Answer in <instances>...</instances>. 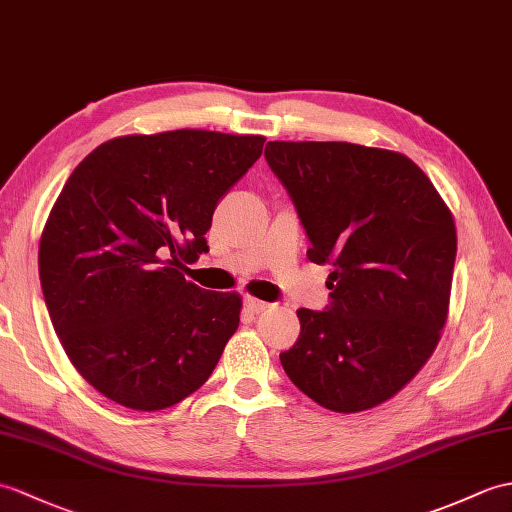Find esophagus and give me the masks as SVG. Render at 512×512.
<instances>
[{"mask_svg":"<svg viewBox=\"0 0 512 512\" xmlns=\"http://www.w3.org/2000/svg\"><path fill=\"white\" fill-rule=\"evenodd\" d=\"M244 305H246V310H251L253 314L264 312V310H268V307H270V303L259 301V299H255V296H244Z\"/></svg>","mask_w":512,"mask_h":512,"instance_id":"esophagus-1","label":"esophagus"}]
</instances>
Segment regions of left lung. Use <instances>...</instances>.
<instances>
[{"instance_id":"obj_1","label":"left lung","mask_w":512,"mask_h":512,"mask_svg":"<svg viewBox=\"0 0 512 512\" xmlns=\"http://www.w3.org/2000/svg\"><path fill=\"white\" fill-rule=\"evenodd\" d=\"M314 264L334 266L323 312L299 310L292 384L334 412L375 408L421 371L447 320L456 224L417 163L347 141H268Z\"/></svg>"}]
</instances>
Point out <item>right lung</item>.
Listing matches in <instances>:
<instances>
[{
    "label": "right lung",
    "instance_id": "1",
    "mask_svg": "<svg viewBox=\"0 0 512 512\" xmlns=\"http://www.w3.org/2000/svg\"><path fill=\"white\" fill-rule=\"evenodd\" d=\"M264 137L168 130L106 141L78 163L39 246L43 299L76 371L120 406L170 408L207 382L242 299L183 277L209 251L218 200Z\"/></svg>",
    "mask_w": 512,
    "mask_h": 512
}]
</instances>
